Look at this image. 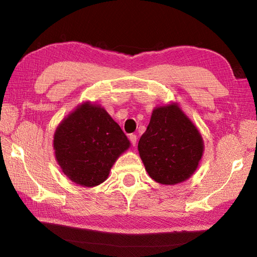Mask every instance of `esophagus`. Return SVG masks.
I'll use <instances>...</instances> for the list:
<instances>
[{
	"label": "esophagus",
	"instance_id": "obj_1",
	"mask_svg": "<svg viewBox=\"0 0 257 257\" xmlns=\"http://www.w3.org/2000/svg\"><path fill=\"white\" fill-rule=\"evenodd\" d=\"M129 140H130V143H132L133 146H136V144H137L138 138H137V136H136V135H130L129 136Z\"/></svg>",
	"mask_w": 257,
	"mask_h": 257
}]
</instances>
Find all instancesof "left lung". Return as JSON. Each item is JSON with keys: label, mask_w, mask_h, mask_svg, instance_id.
I'll return each mask as SVG.
<instances>
[{"label": "left lung", "mask_w": 257, "mask_h": 257, "mask_svg": "<svg viewBox=\"0 0 257 257\" xmlns=\"http://www.w3.org/2000/svg\"><path fill=\"white\" fill-rule=\"evenodd\" d=\"M147 172L155 181L176 184L192 176L203 152L198 129L177 105L156 108L138 144Z\"/></svg>", "instance_id": "obj_1"}]
</instances>
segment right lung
<instances>
[{
  "label": "right lung",
  "instance_id": "right-lung-1",
  "mask_svg": "<svg viewBox=\"0 0 257 257\" xmlns=\"http://www.w3.org/2000/svg\"><path fill=\"white\" fill-rule=\"evenodd\" d=\"M128 138L105 109L86 102L65 118L54 136L63 172L75 183L95 187L107 179Z\"/></svg>",
  "mask_w": 257,
  "mask_h": 257
}]
</instances>
